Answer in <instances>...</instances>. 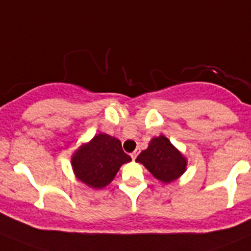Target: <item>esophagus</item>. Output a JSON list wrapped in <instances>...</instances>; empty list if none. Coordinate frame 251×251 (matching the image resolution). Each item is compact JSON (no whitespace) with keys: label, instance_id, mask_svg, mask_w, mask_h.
<instances>
[{"label":"esophagus","instance_id":"34e87169","mask_svg":"<svg viewBox=\"0 0 251 251\" xmlns=\"http://www.w3.org/2000/svg\"><path fill=\"white\" fill-rule=\"evenodd\" d=\"M137 154H138V151H135V152L131 153V158H132V159L135 160L136 157H137Z\"/></svg>","mask_w":251,"mask_h":251}]
</instances>
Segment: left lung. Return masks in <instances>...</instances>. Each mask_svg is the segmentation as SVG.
<instances>
[{
    "label": "left lung",
    "mask_w": 251,
    "mask_h": 251,
    "mask_svg": "<svg viewBox=\"0 0 251 251\" xmlns=\"http://www.w3.org/2000/svg\"><path fill=\"white\" fill-rule=\"evenodd\" d=\"M136 162L142 163L155 179L165 184L181 176L187 164L186 158L163 135L152 138Z\"/></svg>",
    "instance_id": "1"
}]
</instances>
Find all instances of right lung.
Returning a JSON list of instances; mask_svg holds the SVG:
<instances>
[{
  "instance_id": "right-lung-1",
  "label": "right lung",
  "mask_w": 251,
  "mask_h": 251,
  "mask_svg": "<svg viewBox=\"0 0 251 251\" xmlns=\"http://www.w3.org/2000/svg\"><path fill=\"white\" fill-rule=\"evenodd\" d=\"M130 160L118 138L99 133L75 152L71 163L77 179L89 187L101 189L110 184L121 165Z\"/></svg>"
}]
</instances>
